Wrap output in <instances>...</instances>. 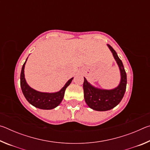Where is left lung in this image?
Masks as SVG:
<instances>
[{"mask_svg": "<svg viewBox=\"0 0 150 150\" xmlns=\"http://www.w3.org/2000/svg\"><path fill=\"white\" fill-rule=\"evenodd\" d=\"M108 46L120 68L121 73L120 85L112 90H103L93 87L85 77L83 83L84 98L86 103L91 108L98 111L108 110L117 106L122 99L126 88V73L123 63L115 50L110 45L108 44Z\"/></svg>", "mask_w": 150, "mask_h": 150, "instance_id": "1", "label": "left lung"}]
</instances>
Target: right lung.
<instances>
[{"label": "right lung", "mask_w": 150, "mask_h": 150, "mask_svg": "<svg viewBox=\"0 0 150 150\" xmlns=\"http://www.w3.org/2000/svg\"><path fill=\"white\" fill-rule=\"evenodd\" d=\"M26 60L22 66L21 74H20V86H21L22 93H23L25 98L32 105L36 108L44 109V110H50V109L55 108L62 101L66 88L70 85L73 78H71L68 81L64 87L59 92L54 93L38 92V91L30 87L25 80L24 66Z\"/></svg>", "instance_id": "add662e5"}]
</instances>
